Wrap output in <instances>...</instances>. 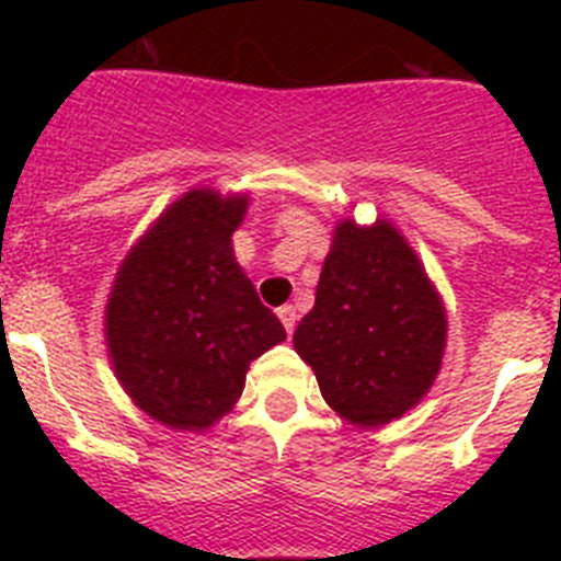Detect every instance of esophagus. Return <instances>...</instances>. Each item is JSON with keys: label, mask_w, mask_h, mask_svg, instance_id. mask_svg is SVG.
I'll use <instances>...</instances> for the list:
<instances>
[{"label": "esophagus", "mask_w": 561, "mask_h": 561, "mask_svg": "<svg viewBox=\"0 0 561 561\" xmlns=\"http://www.w3.org/2000/svg\"><path fill=\"white\" fill-rule=\"evenodd\" d=\"M279 318H282V324H285L287 335H290V332L296 330V321H299V316H296V307H293V305L279 307Z\"/></svg>", "instance_id": "34e87169"}]
</instances>
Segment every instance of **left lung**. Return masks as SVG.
<instances>
[{
  "instance_id": "1",
  "label": "left lung",
  "mask_w": 561,
  "mask_h": 561,
  "mask_svg": "<svg viewBox=\"0 0 561 561\" xmlns=\"http://www.w3.org/2000/svg\"><path fill=\"white\" fill-rule=\"evenodd\" d=\"M444 337L442 299L400 231L337 226L316 307L293 335L327 405L360 427L402 416L436 380Z\"/></svg>"
}]
</instances>
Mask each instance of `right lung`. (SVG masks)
<instances>
[{
    "label": "right lung",
    "mask_w": 561,
    "mask_h": 561,
    "mask_svg": "<svg viewBox=\"0 0 561 561\" xmlns=\"http://www.w3.org/2000/svg\"><path fill=\"white\" fill-rule=\"evenodd\" d=\"M243 195L193 190L125 256L105 335L130 400L175 431L218 422L243 393L254 357L285 341L231 251Z\"/></svg>",
    "instance_id": "1"
}]
</instances>
